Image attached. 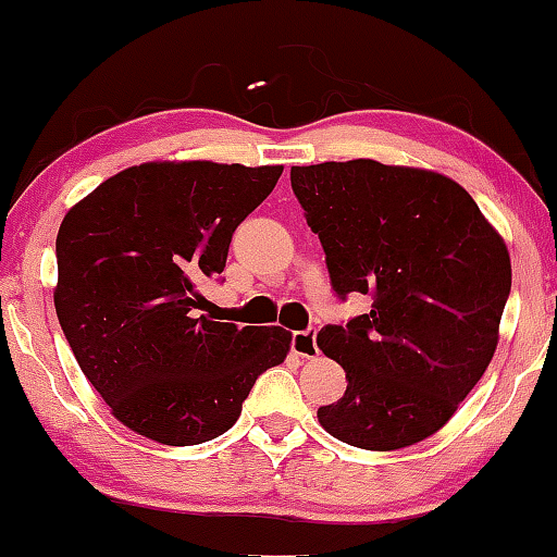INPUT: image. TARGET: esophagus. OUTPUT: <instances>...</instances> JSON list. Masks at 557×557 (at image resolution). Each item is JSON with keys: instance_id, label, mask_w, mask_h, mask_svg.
I'll return each instance as SVG.
<instances>
[{"instance_id": "1", "label": "esophagus", "mask_w": 557, "mask_h": 557, "mask_svg": "<svg viewBox=\"0 0 557 557\" xmlns=\"http://www.w3.org/2000/svg\"><path fill=\"white\" fill-rule=\"evenodd\" d=\"M292 349H295V355L305 360H312L318 355V342H315V329H308V331H297L295 336H292Z\"/></svg>"}]
</instances>
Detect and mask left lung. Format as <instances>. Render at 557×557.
<instances>
[{
	"mask_svg": "<svg viewBox=\"0 0 557 557\" xmlns=\"http://www.w3.org/2000/svg\"><path fill=\"white\" fill-rule=\"evenodd\" d=\"M292 189L339 297L371 310L326 326L318 347L347 373L318 421L360 449L436 434L484 376L510 295V255L458 181L379 160L292 168Z\"/></svg>",
	"mask_w": 557,
	"mask_h": 557,
	"instance_id": "8db88e82",
	"label": "left lung"
}]
</instances>
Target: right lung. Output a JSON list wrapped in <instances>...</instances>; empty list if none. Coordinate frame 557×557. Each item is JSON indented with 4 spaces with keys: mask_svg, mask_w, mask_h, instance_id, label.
I'll return each instance as SVG.
<instances>
[{
    "mask_svg": "<svg viewBox=\"0 0 557 557\" xmlns=\"http://www.w3.org/2000/svg\"><path fill=\"white\" fill-rule=\"evenodd\" d=\"M284 165L154 160L131 165L65 212L54 310L110 413L171 447L228 431L252 384L286 360L292 331L202 315L236 226Z\"/></svg>",
    "mask_w": 557,
    "mask_h": 557,
    "instance_id": "right-lung-1",
    "label": "right lung"
}]
</instances>
